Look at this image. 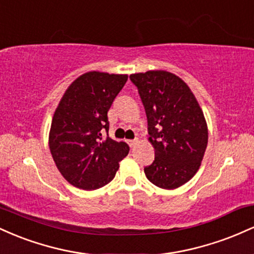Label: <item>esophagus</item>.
<instances>
[{"label": "esophagus", "instance_id": "1", "mask_svg": "<svg viewBox=\"0 0 254 254\" xmlns=\"http://www.w3.org/2000/svg\"><path fill=\"white\" fill-rule=\"evenodd\" d=\"M127 144L130 145V148H133L137 144V142H138V141H137V139H127Z\"/></svg>", "mask_w": 254, "mask_h": 254}]
</instances>
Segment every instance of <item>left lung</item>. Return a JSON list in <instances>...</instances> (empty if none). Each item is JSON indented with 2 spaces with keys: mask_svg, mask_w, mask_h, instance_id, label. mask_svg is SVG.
<instances>
[{
  "mask_svg": "<svg viewBox=\"0 0 254 254\" xmlns=\"http://www.w3.org/2000/svg\"><path fill=\"white\" fill-rule=\"evenodd\" d=\"M148 119L149 142L155 160L144 168L157 188L173 190L188 183L199 170L206 144L208 125L190 87L166 70L131 74Z\"/></svg>",
  "mask_w": 254,
  "mask_h": 254,
  "instance_id": "1",
  "label": "left lung"
}]
</instances>
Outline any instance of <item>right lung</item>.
Here are the masks:
<instances>
[{
    "mask_svg": "<svg viewBox=\"0 0 254 254\" xmlns=\"http://www.w3.org/2000/svg\"><path fill=\"white\" fill-rule=\"evenodd\" d=\"M127 81L123 74L86 72L66 88L55 111L49 147L58 171L75 188H103L129 154L125 142L101 135L109 131L107 112Z\"/></svg>",
    "mask_w": 254,
    "mask_h": 254,
    "instance_id": "1",
    "label": "right lung"
}]
</instances>
